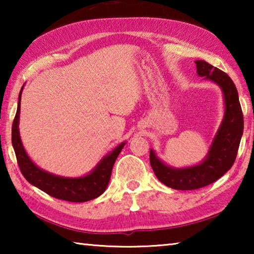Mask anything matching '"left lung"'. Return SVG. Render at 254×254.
<instances>
[{"instance_id":"left-lung-1","label":"left lung","mask_w":254,"mask_h":254,"mask_svg":"<svg viewBox=\"0 0 254 254\" xmlns=\"http://www.w3.org/2000/svg\"><path fill=\"white\" fill-rule=\"evenodd\" d=\"M195 64L198 76L214 81L221 87L224 95L225 113L207 156L198 165L173 168L163 163L153 150H150V163L157 178L166 186L178 190L198 189L221 178L233 166L243 134L242 109L233 80L226 72L204 60H196Z\"/></svg>"}]
</instances>
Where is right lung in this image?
I'll list each match as a JSON object with an SVG mask.
<instances>
[{"instance_id":"obj_1","label":"right lung","mask_w":254,"mask_h":254,"mask_svg":"<svg viewBox=\"0 0 254 254\" xmlns=\"http://www.w3.org/2000/svg\"><path fill=\"white\" fill-rule=\"evenodd\" d=\"M21 88L19 94L18 110L12 124V145H13L16 160H18L19 168L23 177L28 182L41 189L46 194L55 197V198L74 201V203H83V201L92 200L101 196L109 185L112 169L118 156L121 152L126 142L118 145L113 151L107 154L97 163L92 173L79 178L60 177L47 171L40 169L34 165L31 159L25 152L22 141L19 132V118H20V104H21Z\"/></svg>"}]
</instances>
